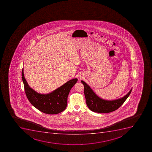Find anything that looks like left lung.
<instances>
[{
    "label": "left lung",
    "instance_id": "8db88e82",
    "mask_svg": "<svg viewBox=\"0 0 152 152\" xmlns=\"http://www.w3.org/2000/svg\"><path fill=\"white\" fill-rule=\"evenodd\" d=\"M84 86V94L86 104L89 109L94 112L106 113L115 111L124 104L130 94L132 88L123 97L114 100H107L98 96L88 85L81 80Z\"/></svg>",
    "mask_w": 152,
    "mask_h": 152
}]
</instances>
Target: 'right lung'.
Instances as JSON below:
<instances>
[{
	"label": "right lung",
	"instance_id": "obj_1",
	"mask_svg": "<svg viewBox=\"0 0 152 152\" xmlns=\"http://www.w3.org/2000/svg\"><path fill=\"white\" fill-rule=\"evenodd\" d=\"M22 78L26 94L30 103L40 111L48 114H58L65 110L70 90L77 81V78H74L51 93L41 94L35 91L28 84L24 76L23 68Z\"/></svg>",
	"mask_w": 152,
	"mask_h": 152
}]
</instances>
